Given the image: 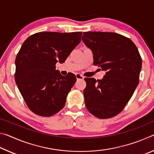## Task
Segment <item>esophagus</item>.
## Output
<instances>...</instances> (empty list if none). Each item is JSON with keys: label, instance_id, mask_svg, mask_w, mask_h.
<instances>
[{"label": "esophagus", "instance_id": "34e87169", "mask_svg": "<svg viewBox=\"0 0 154 154\" xmlns=\"http://www.w3.org/2000/svg\"><path fill=\"white\" fill-rule=\"evenodd\" d=\"M75 76H76V78L77 80H80V79H84V77H83V75H82L79 73H77L76 75H75Z\"/></svg>", "mask_w": 154, "mask_h": 154}]
</instances>
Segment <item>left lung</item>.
<instances>
[{
    "instance_id": "obj_1",
    "label": "left lung",
    "mask_w": 154,
    "mask_h": 154,
    "mask_svg": "<svg viewBox=\"0 0 154 154\" xmlns=\"http://www.w3.org/2000/svg\"><path fill=\"white\" fill-rule=\"evenodd\" d=\"M82 41L92 51L94 64L105 71L100 80L84 79L85 106L96 118H112L123 110L138 85L141 57L135 44L118 33L85 32Z\"/></svg>"
}]
</instances>
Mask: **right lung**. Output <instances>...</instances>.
<instances>
[{
  "label": "right lung",
  "mask_w": 154,
  "mask_h": 154,
  "mask_svg": "<svg viewBox=\"0 0 154 154\" xmlns=\"http://www.w3.org/2000/svg\"><path fill=\"white\" fill-rule=\"evenodd\" d=\"M82 32H41L30 36L15 58V80L33 113L49 117L63 109L68 93L76 82L69 72L62 76L56 64L64 62L78 44Z\"/></svg>",
  "instance_id": "obj_1"
}]
</instances>
